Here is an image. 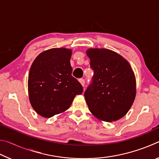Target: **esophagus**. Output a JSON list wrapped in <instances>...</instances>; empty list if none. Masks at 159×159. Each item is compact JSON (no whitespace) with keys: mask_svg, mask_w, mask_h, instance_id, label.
Segmentation results:
<instances>
[{"mask_svg":"<svg viewBox=\"0 0 159 159\" xmlns=\"http://www.w3.org/2000/svg\"><path fill=\"white\" fill-rule=\"evenodd\" d=\"M79 82H80V84H81L83 86L85 85V80L83 79H79Z\"/></svg>","mask_w":159,"mask_h":159,"instance_id":"esophagus-1","label":"esophagus"}]
</instances>
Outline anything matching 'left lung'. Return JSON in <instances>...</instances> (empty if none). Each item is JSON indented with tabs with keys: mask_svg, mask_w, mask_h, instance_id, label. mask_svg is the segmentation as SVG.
<instances>
[{
	"mask_svg": "<svg viewBox=\"0 0 159 159\" xmlns=\"http://www.w3.org/2000/svg\"><path fill=\"white\" fill-rule=\"evenodd\" d=\"M86 54L94 74L84 96L99 119L117 120L127 114L136 95V81L128 61L108 49H89Z\"/></svg>",
	"mask_w": 159,
	"mask_h": 159,
	"instance_id": "8db88e82",
	"label": "left lung"
}]
</instances>
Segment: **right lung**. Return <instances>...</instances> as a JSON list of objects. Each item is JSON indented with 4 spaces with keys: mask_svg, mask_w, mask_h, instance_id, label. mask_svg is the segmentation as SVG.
<instances>
[{
    "mask_svg": "<svg viewBox=\"0 0 159 159\" xmlns=\"http://www.w3.org/2000/svg\"><path fill=\"white\" fill-rule=\"evenodd\" d=\"M71 50L52 48L35 59L29 74L28 90L31 104L37 114L50 118L68 109L75 96L83 88L72 76Z\"/></svg>",
    "mask_w": 159,
    "mask_h": 159,
    "instance_id": "right-lung-1",
    "label": "right lung"
}]
</instances>
